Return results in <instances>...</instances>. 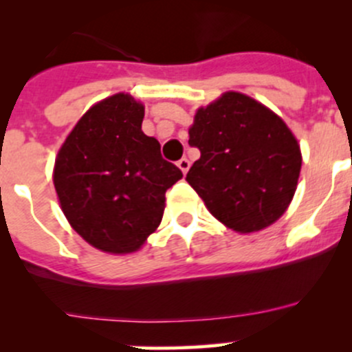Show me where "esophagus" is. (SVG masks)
Masks as SVG:
<instances>
[{
    "label": "esophagus",
    "instance_id": "34e87169",
    "mask_svg": "<svg viewBox=\"0 0 352 352\" xmlns=\"http://www.w3.org/2000/svg\"><path fill=\"white\" fill-rule=\"evenodd\" d=\"M177 165H179V168L182 170V173H187L190 168V162L187 158H180L179 162H177Z\"/></svg>",
    "mask_w": 352,
    "mask_h": 352
}]
</instances>
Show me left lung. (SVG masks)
<instances>
[{
  "label": "left lung",
  "mask_w": 352,
  "mask_h": 352,
  "mask_svg": "<svg viewBox=\"0 0 352 352\" xmlns=\"http://www.w3.org/2000/svg\"><path fill=\"white\" fill-rule=\"evenodd\" d=\"M189 144L201 151L186 180L218 221L239 233L272 225L289 206L301 151L285 120L261 102L226 91L197 109Z\"/></svg>",
  "instance_id": "1"
}]
</instances>
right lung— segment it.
Masks as SVG:
<instances>
[{
	"mask_svg": "<svg viewBox=\"0 0 352 352\" xmlns=\"http://www.w3.org/2000/svg\"><path fill=\"white\" fill-rule=\"evenodd\" d=\"M144 107L116 94L88 109L66 138L54 187L74 232L109 254H131L158 228L165 192L182 172L141 131Z\"/></svg>",
	"mask_w": 352,
	"mask_h": 352,
	"instance_id": "1",
	"label": "right lung"
}]
</instances>
